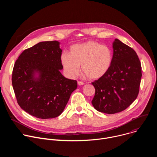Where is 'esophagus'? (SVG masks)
I'll return each mask as SVG.
<instances>
[{
  "label": "esophagus",
  "instance_id": "obj_1",
  "mask_svg": "<svg viewBox=\"0 0 157 157\" xmlns=\"http://www.w3.org/2000/svg\"><path fill=\"white\" fill-rule=\"evenodd\" d=\"M78 85H79V86H81V85H84V83L83 82H82V81H78Z\"/></svg>",
  "mask_w": 157,
  "mask_h": 157
}]
</instances>
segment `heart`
Wrapping results in <instances>:
<instances>
[{"label":"heart","mask_w":157,"mask_h":157,"mask_svg":"<svg viewBox=\"0 0 157 157\" xmlns=\"http://www.w3.org/2000/svg\"><path fill=\"white\" fill-rule=\"evenodd\" d=\"M113 61L110 48L94 41L73 44L70 54L63 53L61 62L66 73L71 77L76 76L81 66V72L92 79L100 78L109 70Z\"/></svg>","instance_id":"b5f03b06"}]
</instances>
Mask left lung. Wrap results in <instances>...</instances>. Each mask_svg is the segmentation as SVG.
I'll list each match as a JSON object with an SVG mask.
<instances>
[{
  "label": "left lung",
  "instance_id": "left-lung-1",
  "mask_svg": "<svg viewBox=\"0 0 157 157\" xmlns=\"http://www.w3.org/2000/svg\"><path fill=\"white\" fill-rule=\"evenodd\" d=\"M113 56L108 71L92 82L95 95L94 107L111 114L126 109L136 99L139 93L142 66L133 48L118 39L113 43Z\"/></svg>",
  "mask_w": 157,
  "mask_h": 157
}]
</instances>
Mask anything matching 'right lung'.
Returning a JSON list of instances; mask_svg holds the SVG:
<instances>
[{
  "label": "right lung",
  "mask_w": 157,
  "mask_h": 157,
  "mask_svg": "<svg viewBox=\"0 0 157 157\" xmlns=\"http://www.w3.org/2000/svg\"><path fill=\"white\" fill-rule=\"evenodd\" d=\"M57 41L40 42L22 52L12 71L13 91L20 107L39 119L59 116L77 81L64 78L59 70L62 50ZM35 72L39 74L35 77Z\"/></svg>",
  "instance_id": "add662e5"
}]
</instances>
